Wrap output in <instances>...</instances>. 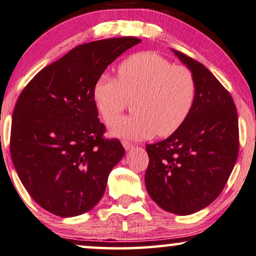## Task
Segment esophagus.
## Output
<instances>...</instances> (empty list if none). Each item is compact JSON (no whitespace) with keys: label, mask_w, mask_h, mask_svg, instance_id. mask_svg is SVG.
<instances>
[{"label":"esophagus","mask_w":256,"mask_h":256,"mask_svg":"<svg viewBox=\"0 0 256 256\" xmlns=\"http://www.w3.org/2000/svg\"><path fill=\"white\" fill-rule=\"evenodd\" d=\"M122 146H124V148H125L126 151L131 150V148H134V144L130 143V142H128V140H122Z\"/></svg>","instance_id":"obj_1"}]
</instances>
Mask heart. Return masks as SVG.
Returning <instances> with one entry per match:
<instances>
[{
	"label": "heart",
	"instance_id": "1",
	"mask_svg": "<svg viewBox=\"0 0 256 256\" xmlns=\"http://www.w3.org/2000/svg\"><path fill=\"white\" fill-rule=\"evenodd\" d=\"M118 76L102 74L92 90L93 102L105 122H112L134 102V116L110 125L116 137L136 140L154 134L168 137L182 126L196 100V80L192 70L172 64L166 58L143 52L118 66Z\"/></svg>",
	"mask_w": 256,
	"mask_h": 256
}]
</instances>
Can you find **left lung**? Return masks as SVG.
<instances>
[{
	"label": "left lung",
	"mask_w": 256,
	"mask_h": 256,
	"mask_svg": "<svg viewBox=\"0 0 256 256\" xmlns=\"http://www.w3.org/2000/svg\"><path fill=\"white\" fill-rule=\"evenodd\" d=\"M172 52L195 76L196 100L178 130L146 145L145 186L162 209L190 215L218 198L227 183L238 154V120L234 100L214 74Z\"/></svg>",
	"instance_id": "left-lung-1"
}]
</instances>
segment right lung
<instances>
[{
	"instance_id": "add662e5",
	"label": "right lung",
	"mask_w": 256,
	"mask_h": 256,
	"mask_svg": "<svg viewBox=\"0 0 256 256\" xmlns=\"http://www.w3.org/2000/svg\"><path fill=\"white\" fill-rule=\"evenodd\" d=\"M140 42L113 38L80 44L48 64L16 102L10 154L24 186L38 206L61 218L90 212L124 156L118 139H105L93 102L96 80Z\"/></svg>"
}]
</instances>
